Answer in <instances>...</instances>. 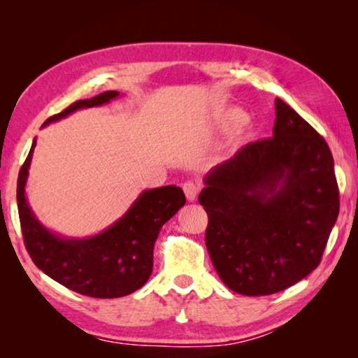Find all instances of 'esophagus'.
<instances>
[{"mask_svg":"<svg viewBox=\"0 0 358 358\" xmlns=\"http://www.w3.org/2000/svg\"><path fill=\"white\" fill-rule=\"evenodd\" d=\"M183 191L186 194L187 201L194 202V201H196L197 194H199V186L194 183V181H186V183L183 185Z\"/></svg>","mask_w":358,"mask_h":358,"instance_id":"obj_1","label":"esophagus"}]
</instances>
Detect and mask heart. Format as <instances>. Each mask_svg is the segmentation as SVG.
Masks as SVG:
<instances>
[{
    "label": "heart",
    "mask_w": 358,
    "mask_h": 358,
    "mask_svg": "<svg viewBox=\"0 0 358 358\" xmlns=\"http://www.w3.org/2000/svg\"><path fill=\"white\" fill-rule=\"evenodd\" d=\"M227 120H229V123H232V124H241L245 121V113L240 110H232L227 115Z\"/></svg>",
    "instance_id": "b5f03b06"
}]
</instances>
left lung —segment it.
Listing matches in <instances>:
<instances>
[{
	"instance_id": "1",
	"label": "left lung",
	"mask_w": 358,
	"mask_h": 358,
	"mask_svg": "<svg viewBox=\"0 0 358 358\" xmlns=\"http://www.w3.org/2000/svg\"><path fill=\"white\" fill-rule=\"evenodd\" d=\"M275 107L273 137L211 169L199 194L215 270L248 296L280 292L310 275L339 211L329 145L286 102L278 98Z\"/></svg>"
}]
</instances>
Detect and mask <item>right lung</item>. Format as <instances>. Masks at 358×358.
<instances>
[{
    "label": "right lung",
    "instance_id": "obj_1",
    "mask_svg": "<svg viewBox=\"0 0 358 358\" xmlns=\"http://www.w3.org/2000/svg\"><path fill=\"white\" fill-rule=\"evenodd\" d=\"M118 92H104L92 99L76 101L63 112L47 118L42 128L69 113L102 106L117 98ZM31 150L17 180V205L27 251L47 276L94 299H117L141 289L153 270V248L161 227L183 207V189L175 185L143 191L123 217L94 237L64 238L50 232L29 208L25 185L31 164Z\"/></svg>",
    "mask_w": 358,
    "mask_h": 358
}]
</instances>
